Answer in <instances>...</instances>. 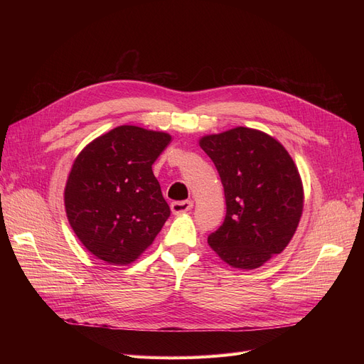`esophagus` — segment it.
I'll use <instances>...</instances> for the list:
<instances>
[{
  "instance_id": "34e87169",
  "label": "esophagus",
  "mask_w": 364,
  "mask_h": 364,
  "mask_svg": "<svg viewBox=\"0 0 364 364\" xmlns=\"http://www.w3.org/2000/svg\"><path fill=\"white\" fill-rule=\"evenodd\" d=\"M193 208V202L192 200H180V202H172L171 203V211L172 214H183L190 211Z\"/></svg>"
}]
</instances>
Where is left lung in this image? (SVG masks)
<instances>
[{
	"label": "left lung",
	"instance_id": "1",
	"mask_svg": "<svg viewBox=\"0 0 364 364\" xmlns=\"http://www.w3.org/2000/svg\"><path fill=\"white\" fill-rule=\"evenodd\" d=\"M213 159L225 196V218L208 243L235 269H258L280 254L304 208L298 168L269 134L237 127L199 141Z\"/></svg>",
	"mask_w": 364,
	"mask_h": 364
}]
</instances>
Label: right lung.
Instances as JSON below:
<instances>
[{"instance_id": "add662e5", "label": "right lung", "mask_w": 364, "mask_h": 364, "mask_svg": "<svg viewBox=\"0 0 364 364\" xmlns=\"http://www.w3.org/2000/svg\"><path fill=\"white\" fill-rule=\"evenodd\" d=\"M169 141L166 132L121 125L76 156L65 188L66 215L99 259L136 261L161 232L171 211L151 165Z\"/></svg>"}]
</instances>
